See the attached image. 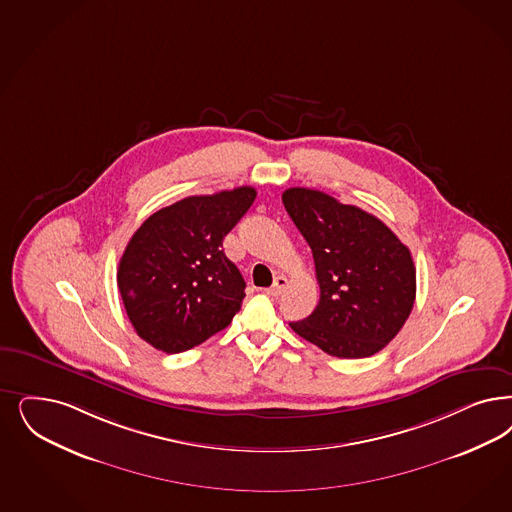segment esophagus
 <instances>
[{
    "label": "esophagus",
    "mask_w": 512,
    "mask_h": 512,
    "mask_svg": "<svg viewBox=\"0 0 512 512\" xmlns=\"http://www.w3.org/2000/svg\"><path fill=\"white\" fill-rule=\"evenodd\" d=\"M285 285H287V280H285L283 276L274 278V283L266 289V295H270V297H280L283 293V289H285Z\"/></svg>",
    "instance_id": "esophagus-1"
}]
</instances>
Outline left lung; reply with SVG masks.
<instances>
[{
  "instance_id": "left-lung-1",
  "label": "left lung",
  "mask_w": 512,
  "mask_h": 512,
  "mask_svg": "<svg viewBox=\"0 0 512 512\" xmlns=\"http://www.w3.org/2000/svg\"><path fill=\"white\" fill-rule=\"evenodd\" d=\"M282 200L312 249L319 283L316 310L291 329L340 359L380 352L414 306L410 249L378 217L329 194L293 187Z\"/></svg>"
}]
</instances>
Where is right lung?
<instances>
[{
    "instance_id": "obj_1",
    "label": "right lung",
    "mask_w": 512,
    "mask_h": 512,
    "mask_svg": "<svg viewBox=\"0 0 512 512\" xmlns=\"http://www.w3.org/2000/svg\"><path fill=\"white\" fill-rule=\"evenodd\" d=\"M257 196L253 187L189 196L143 221L124 249L117 283L136 333L179 353L223 331L246 297V282L223 238Z\"/></svg>"
}]
</instances>
